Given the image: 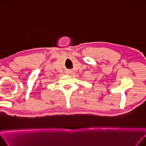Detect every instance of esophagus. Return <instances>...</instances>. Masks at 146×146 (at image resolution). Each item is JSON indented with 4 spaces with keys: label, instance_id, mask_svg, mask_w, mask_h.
I'll use <instances>...</instances> for the list:
<instances>
[{
    "label": "esophagus",
    "instance_id": "obj_1",
    "mask_svg": "<svg viewBox=\"0 0 146 146\" xmlns=\"http://www.w3.org/2000/svg\"><path fill=\"white\" fill-rule=\"evenodd\" d=\"M66 73L67 74V75H70V74L71 73V71H66Z\"/></svg>",
    "mask_w": 146,
    "mask_h": 146
}]
</instances>
